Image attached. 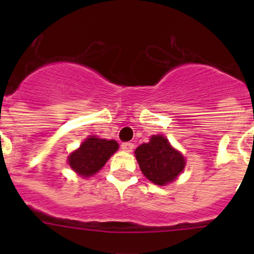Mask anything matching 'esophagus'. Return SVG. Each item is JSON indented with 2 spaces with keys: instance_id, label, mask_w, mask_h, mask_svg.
Returning <instances> with one entry per match:
<instances>
[{
  "instance_id": "obj_1",
  "label": "esophagus",
  "mask_w": 254,
  "mask_h": 254,
  "mask_svg": "<svg viewBox=\"0 0 254 254\" xmlns=\"http://www.w3.org/2000/svg\"><path fill=\"white\" fill-rule=\"evenodd\" d=\"M122 150L125 152H131L134 150V143L131 142H123L122 143Z\"/></svg>"
}]
</instances>
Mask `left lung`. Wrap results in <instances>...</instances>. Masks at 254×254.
Returning a JSON list of instances; mask_svg holds the SVG:
<instances>
[{"label":"left lung","mask_w":254,"mask_h":254,"mask_svg":"<svg viewBox=\"0 0 254 254\" xmlns=\"http://www.w3.org/2000/svg\"><path fill=\"white\" fill-rule=\"evenodd\" d=\"M143 176L157 186L171 183L183 172L186 160L162 135H152L150 141L135 150Z\"/></svg>","instance_id":"obj_1"}]
</instances>
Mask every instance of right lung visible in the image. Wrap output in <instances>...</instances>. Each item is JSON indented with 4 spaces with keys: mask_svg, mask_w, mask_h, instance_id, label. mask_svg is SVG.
<instances>
[{
    "mask_svg": "<svg viewBox=\"0 0 254 254\" xmlns=\"http://www.w3.org/2000/svg\"><path fill=\"white\" fill-rule=\"evenodd\" d=\"M119 148L115 140L89 136L76 151L68 156V165L83 178L96 175L102 170L109 157Z\"/></svg>",
    "mask_w": 254,
    "mask_h": 254,
    "instance_id": "obj_1",
    "label": "right lung"
}]
</instances>
